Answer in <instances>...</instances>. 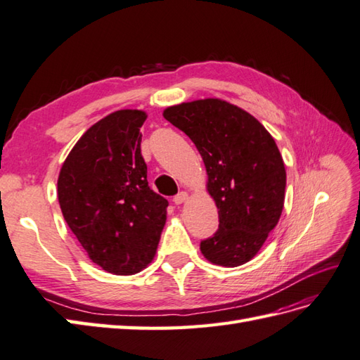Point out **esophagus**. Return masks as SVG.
Segmentation results:
<instances>
[{"mask_svg": "<svg viewBox=\"0 0 360 360\" xmlns=\"http://www.w3.org/2000/svg\"><path fill=\"white\" fill-rule=\"evenodd\" d=\"M188 199V195L186 193V191H181V193H178L176 196L173 198V202L176 204V205H181V204H184L186 202V200Z\"/></svg>", "mask_w": 360, "mask_h": 360, "instance_id": "esophagus-1", "label": "esophagus"}]
</instances>
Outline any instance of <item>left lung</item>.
Instances as JSON below:
<instances>
[{
    "mask_svg": "<svg viewBox=\"0 0 360 360\" xmlns=\"http://www.w3.org/2000/svg\"><path fill=\"white\" fill-rule=\"evenodd\" d=\"M195 142L208 174L219 229L200 240L212 264L239 266L253 259L279 222L287 173L273 136L255 116L222 99H199L164 110Z\"/></svg>",
    "mask_w": 360,
    "mask_h": 360,
    "instance_id": "obj_1",
    "label": "left lung"
}]
</instances>
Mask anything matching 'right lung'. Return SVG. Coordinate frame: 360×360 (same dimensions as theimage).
<instances>
[{
  "mask_svg": "<svg viewBox=\"0 0 360 360\" xmlns=\"http://www.w3.org/2000/svg\"><path fill=\"white\" fill-rule=\"evenodd\" d=\"M142 110L110 113L79 138L58 178L64 219L103 270L129 276L152 262L169 200L148 187Z\"/></svg>",
  "mask_w": 360,
  "mask_h": 360,
  "instance_id": "right-lung-1",
  "label": "right lung"
}]
</instances>
